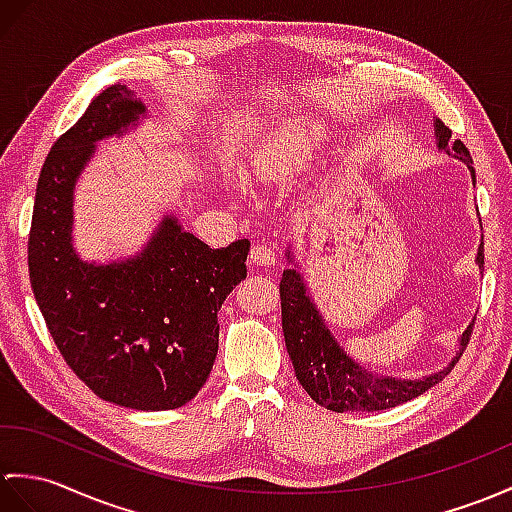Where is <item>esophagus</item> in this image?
Here are the masks:
<instances>
[{"label":"esophagus","instance_id":"esophagus-1","mask_svg":"<svg viewBox=\"0 0 512 512\" xmlns=\"http://www.w3.org/2000/svg\"><path fill=\"white\" fill-rule=\"evenodd\" d=\"M251 261H253V266H268V268L275 266V261H277L275 248L268 244H255L251 248Z\"/></svg>","mask_w":512,"mask_h":512}]
</instances>
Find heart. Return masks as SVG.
<instances>
[{"label": "heart", "instance_id": "1", "mask_svg": "<svg viewBox=\"0 0 512 512\" xmlns=\"http://www.w3.org/2000/svg\"><path fill=\"white\" fill-rule=\"evenodd\" d=\"M329 137L331 128L320 117H294L259 152L255 174L261 178H279L299 172L323 150Z\"/></svg>", "mask_w": 512, "mask_h": 512}]
</instances>
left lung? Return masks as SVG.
<instances>
[{"mask_svg": "<svg viewBox=\"0 0 512 512\" xmlns=\"http://www.w3.org/2000/svg\"><path fill=\"white\" fill-rule=\"evenodd\" d=\"M436 148L462 161L469 168L471 181L475 185L473 159L460 139L451 137V130L434 120ZM285 259L290 266L281 277V327L285 338V349L294 366V375L318 406L334 412H375L395 408L399 403L417 399L425 390L436 386L454 368L462 349L467 347L473 320L458 338V347L449 362L434 373L421 377H395L386 373H375L373 368L362 366L358 360L344 351L338 338L331 334L323 314L310 294V285L305 281L299 259L294 255V246L285 248ZM475 264L484 270V242L478 246Z\"/></svg>", "mask_w": 512, "mask_h": 512, "instance_id": "1", "label": "left lung"}]
</instances>
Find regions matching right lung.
I'll use <instances>...</instances> for the list:
<instances>
[{
	"mask_svg": "<svg viewBox=\"0 0 512 512\" xmlns=\"http://www.w3.org/2000/svg\"><path fill=\"white\" fill-rule=\"evenodd\" d=\"M146 104L126 85L102 91L56 139L34 198L28 268L47 329L82 382L104 401L159 412L205 386L218 353V312L246 279L251 242L209 248L163 213L137 253L85 259L74 244V194L98 144L133 133Z\"/></svg>",
	"mask_w": 512,
	"mask_h": 512,
	"instance_id": "add662e5",
	"label": "right lung"
}]
</instances>
